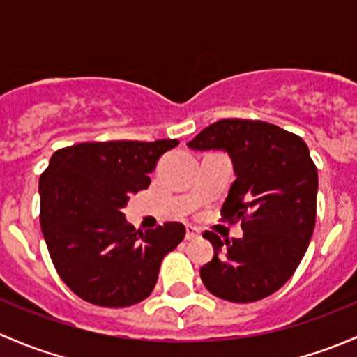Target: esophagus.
<instances>
[{
    "mask_svg": "<svg viewBox=\"0 0 357 357\" xmlns=\"http://www.w3.org/2000/svg\"><path fill=\"white\" fill-rule=\"evenodd\" d=\"M199 235H200L199 229L193 228V226H186V235H185L186 240H195Z\"/></svg>",
    "mask_w": 357,
    "mask_h": 357,
    "instance_id": "1",
    "label": "esophagus"
}]
</instances>
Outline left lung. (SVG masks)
<instances>
[{"mask_svg":"<svg viewBox=\"0 0 357 357\" xmlns=\"http://www.w3.org/2000/svg\"><path fill=\"white\" fill-rule=\"evenodd\" d=\"M192 150H221L231 158L235 181L222 219L240 221L243 236L214 248L200 268L205 289L229 302H255L282 289L301 264L316 222L318 171L304 139L262 121L222 119L188 143Z\"/></svg>","mask_w":357,"mask_h":357,"instance_id":"1","label":"left lung"}]
</instances>
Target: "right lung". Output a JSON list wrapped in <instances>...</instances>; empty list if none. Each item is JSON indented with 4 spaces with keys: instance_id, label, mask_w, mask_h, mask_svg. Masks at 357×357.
<instances>
[{
    "instance_id": "add662e5",
    "label": "right lung",
    "mask_w": 357,
    "mask_h": 357,
    "mask_svg": "<svg viewBox=\"0 0 357 357\" xmlns=\"http://www.w3.org/2000/svg\"><path fill=\"white\" fill-rule=\"evenodd\" d=\"M178 139L79 143L56 150L39 178L41 231L63 283L82 301L128 307L152 294L181 222L136 231L122 208Z\"/></svg>"
}]
</instances>
